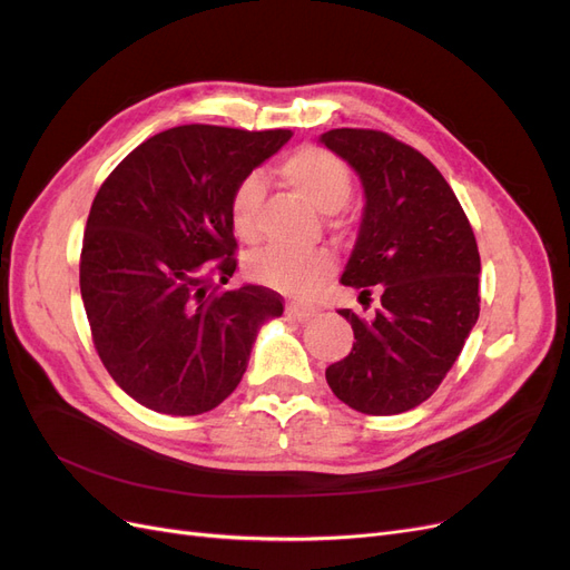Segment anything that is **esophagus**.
<instances>
[{"label":"esophagus","instance_id":"obj_1","mask_svg":"<svg viewBox=\"0 0 570 570\" xmlns=\"http://www.w3.org/2000/svg\"><path fill=\"white\" fill-rule=\"evenodd\" d=\"M285 314L289 316V318H295V321H308V318H314L318 312L314 306H302V304H289L287 308H285Z\"/></svg>","mask_w":570,"mask_h":570}]
</instances>
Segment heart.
Listing matches in <instances>:
<instances>
[{"mask_svg": "<svg viewBox=\"0 0 570 570\" xmlns=\"http://www.w3.org/2000/svg\"><path fill=\"white\" fill-rule=\"evenodd\" d=\"M281 178L312 202L316 209L333 214L342 209L352 195V170L335 151L318 145H302L292 149L278 166ZM266 195L264 180L258 174L239 178L230 193L228 216L235 235L243 243H254L258 235V209ZM335 262L327 252H292L281 247H266L249 254L247 275L256 283L271 285L289 295H308L327 275Z\"/></svg>", "mask_w": 570, "mask_h": 570, "instance_id": "obj_1", "label": "heart"}]
</instances>
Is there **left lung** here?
<instances>
[{
  "label": "left lung",
  "mask_w": 570,
  "mask_h": 570,
  "mask_svg": "<svg viewBox=\"0 0 570 570\" xmlns=\"http://www.w3.org/2000/svg\"><path fill=\"white\" fill-rule=\"evenodd\" d=\"M321 142L364 183L366 209L342 285L381 295L373 318L352 308V352L325 368L337 400L368 416L423 404L459 358L480 314V254L454 189L419 149L371 128Z\"/></svg>",
  "instance_id": "obj_1"
}]
</instances>
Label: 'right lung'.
I'll list each match as a JSON object with an SVG mask.
<instances>
[{"label":"right lung","instance_id":"1","mask_svg":"<svg viewBox=\"0 0 570 570\" xmlns=\"http://www.w3.org/2000/svg\"><path fill=\"white\" fill-rule=\"evenodd\" d=\"M289 130L189 124L137 145L95 195L80 295L95 350L142 406L197 416L243 381L256 331L283 314L262 285L223 289L237 268L235 183Z\"/></svg>","mask_w":570,"mask_h":570}]
</instances>
